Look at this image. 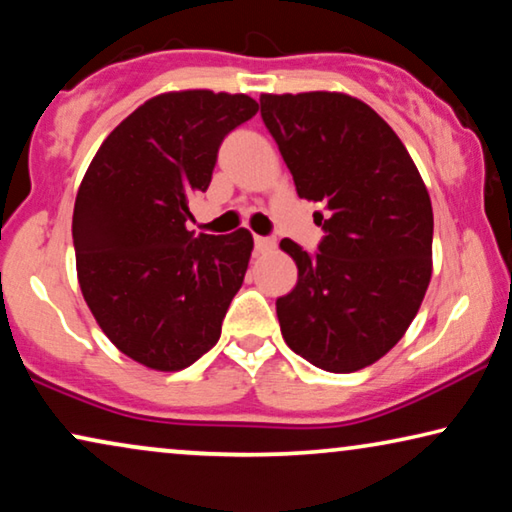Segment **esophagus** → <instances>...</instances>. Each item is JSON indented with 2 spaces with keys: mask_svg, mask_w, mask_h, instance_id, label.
I'll list each match as a JSON object with an SVG mask.
<instances>
[{
  "mask_svg": "<svg viewBox=\"0 0 512 512\" xmlns=\"http://www.w3.org/2000/svg\"><path fill=\"white\" fill-rule=\"evenodd\" d=\"M254 249H256V254H268V251L275 249V240H270V237L256 235L254 237Z\"/></svg>",
  "mask_w": 512,
  "mask_h": 512,
  "instance_id": "1",
  "label": "esophagus"
}]
</instances>
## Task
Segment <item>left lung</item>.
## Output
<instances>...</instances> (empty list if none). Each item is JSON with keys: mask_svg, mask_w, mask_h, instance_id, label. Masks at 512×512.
Instances as JSON below:
<instances>
[{"mask_svg": "<svg viewBox=\"0 0 512 512\" xmlns=\"http://www.w3.org/2000/svg\"><path fill=\"white\" fill-rule=\"evenodd\" d=\"M261 116L300 198L326 209L317 254L279 242L298 265L279 328L312 366L354 373L403 338L429 289V191L389 123L352 95L265 93Z\"/></svg>", "mask_w": 512, "mask_h": 512, "instance_id": "8db88e82", "label": "left lung"}]
</instances>
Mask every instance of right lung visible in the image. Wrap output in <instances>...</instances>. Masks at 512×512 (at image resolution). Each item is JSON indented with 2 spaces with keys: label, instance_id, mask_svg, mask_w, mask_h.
<instances>
[{
  "label": "right lung",
  "instance_id": "right-lung-1",
  "mask_svg": "<svg viewBox=\"0 0 512 512\" xmlns=\"http://www.w3.org/2000/svg\"><path fill=\"white\" fill-rule=\"evenodd\" d=\"M258 111L249 95L172 90L118 123L88 165L72 237L83 298L132 361L174 373L219 342L240 291L249 230L195 237L188 198L205 193L223 137Z\"/></svg>",
  "mask_w": 512,
  "mask_h": 512
}]
</instances>
